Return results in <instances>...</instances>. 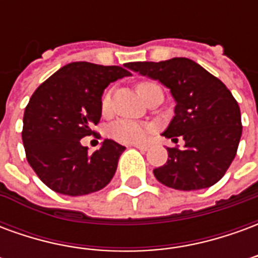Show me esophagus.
<instances>
[{
	"mask_svg": "<svg viewBox=\"0 0 258 258\" xmlns=\"http://www.w3.org/2000/svg\"><path fill=\"white\" fill-rule=\"evenodd\" d=\"M131 146H134V148L140 149V151H146V149H148V145H141V144H134V145Z\"/></svg>",
	"mask_w": 258,
	"mask_h": 258,
	"instance_id": "34e87169",
	"label": "esophagus"
}]
</instances>
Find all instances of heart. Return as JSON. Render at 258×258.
Instances as JSON below:
<instances>
[{
    "label": "heart",
    "instance_id": "obj_1",
    "mask_svg": "<svg viewBox=\"0 0 258 258\" xmlns=\"http://www.w3.org/2000/svg\"><path fill=\"white\" fill-rule=\"evenodd\" d=\"M152 83L142 81L137 85V90L144 98L145 92L151 88ZM110 109V94L107 92L102 98V112L107 113ZM151 131V125L141 121H133V120H117L109 127V135L110 138L120 144L125 145H134V144H141L144 142L148 133Z\"/></svg>",
    "mask_w": 258,
    "mask_h": 258
}]
</instances>
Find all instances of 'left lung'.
<instances>
[{
	"label": "left lung",
	"instance_id": "1",
	"mask_svg": "<svg viewBox=\"0 0 258 258\" xmlns=\"http://www.w3.org/2000/svg\"><path fill=\"white\" fill-rule=\"evenodd\" d=\"M133 72L159 80L175 99V116L163 133L185 146L167 148V163L153 170L159 182L179 190L218 182L236 156L242 135L240 109L221 80L188 58L131 62Z\"/></svg>",
	"mask_w": 258,
	"mask_h": 258
}]
</instances>
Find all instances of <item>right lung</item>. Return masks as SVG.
Wrapping results in <instances>:
<instances>
[{
	"mask_svg": "<svg viewBox=\"0 0 258 258\" xmlns=\"http://www.w3.org/2000/svg\"><path fill=\"white\" fill-rule=\"evenodd\" d=\"M127 76L131 73L120 66L73 62L34 91L23 116L22 140L27 162L48 188L81 196L110 182L125 148L105 140L88 153L80 140L95 134L92 127L101 120L105 88Z\"/></svg>",
	"mask_w": 258,
	"mask_h": 258,
	"instance_id": "obj_1",
	"label": "right lung"
}]
</instances>
